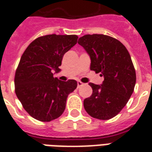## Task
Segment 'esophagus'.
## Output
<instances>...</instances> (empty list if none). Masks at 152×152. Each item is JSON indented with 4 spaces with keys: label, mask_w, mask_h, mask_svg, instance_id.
<instances>
[{
    "label": "esophagus",
    "mask_w": 152,
    "mask_h": 152,
    "mask_svg": "<svg viewBox=\"0 0 152 152\" xmlns=\"http://www.w3.org/2000/svg\"><path fill=\"white\" fill-rule=\"evenodd\" d=\"M83 83H82V82H80V81H77V87L78 88H80V87H81V86L83 85Z\"/></svg>",
    "instance_id": "obj_1"
}]
</instances>
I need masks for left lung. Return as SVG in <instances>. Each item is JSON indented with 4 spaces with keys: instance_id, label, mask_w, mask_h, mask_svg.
<instances>
[{
    "instance_id": "1",
    "label": "left lung",
    "mask_w": 152,
    "mask_h": 152,
    "mask_svg": "<svg viewBox=\"0 0 152 152\" xmlns=\"http://www.w3.org/2000/svg\"><path fill=\"white\" fill-rule=\"evenodd\" d=\"M78 43L91 59V70L100 72L102 84L89 83L92 95L83 100L87 113L99 120L115 117L126 105L136 84V72L127 49L121 42L104 34H86Z\"/></svg>"
}]
</instances>
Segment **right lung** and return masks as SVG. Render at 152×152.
Here are the masks:
<instances>
[{
	"label": "right lung",
	"mask_w": 152,
	"mask_h": 152,
	"mask_svg": "<svg viewBox=\"0 0 152 152\" xmlns=\"http://www.w3.org/2000/svg\"><path fill=\"white\" fill-rule=\"evenodd\" d=\"M77 39L76 35L54 34L39 37L23 53L15 71V94L34 119L50 121L65 110L68 95L76 89L77 82L59 80L53 77V72L61 71L63 56Z\"/></svg>",
	"instance_id": "obj_1"
}]
</instances>
